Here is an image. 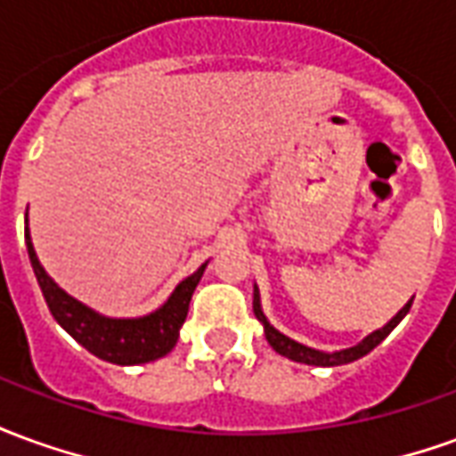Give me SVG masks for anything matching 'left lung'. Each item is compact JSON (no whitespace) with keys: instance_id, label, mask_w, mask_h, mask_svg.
I'll list each match as a JSON object with an SVG mask.
<instances>
[{"instance_id":"obj_1","label":"left lung","mask_w":456,"mask_h":456,"mask_svg":"<svg viewBox=\"0 0 456 456\" xmlns=\"http://www.w3.org/2000/svg\"><path fill=\"white\" fill-rule=\"evenodd\" d=\"M412 300H408L405 305L395 313V315L381 327V330H373L371 335H366L359 344H354V346H346V349H339V352H322V349H315V346H307V344H300L296 339H290L283 332H278L276 327L271 325L264 315V310H261V296H258V288L254 286V315L256 320L264 325V335H266L268 344L276 349L281 356H286L290 362L297 363H307V366H342V363H352L356 359H362L366 354L371 352L373 346H379V344L386 339V337L391 335L393 327L401 322L403 317L408 315V310H411Z\"/></svg>"}]
</instances>
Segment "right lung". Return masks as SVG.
I'll list each match as a JSON object with an SVG mask.
<instances>
[{"label":"right lung","mask_w":456,"mask_h":456,"mask_svg":"<svg viewBox=\"0 0 456 456\" xmlns=\"http://www.w3.org/2000/svg\"><path fill=\"white\" fill-rule=\"evenodd\" d=\"M26 248H28L36 281L44 290L45 303H48V310L55 317V322L63 327L75 342L83 344L87 352L100 356L104 362L119 363V366L156 362L175 346L180 327L188 317L190 297H192L200 278L208 268V261H205L192 276L180 281L168 300L149 315L107 317L80 303L77 297L68 296L63 288L45 273V268L41 266V261L36 256L28 229H26Z\"/></svg>","instance_id":"1"}]
</instances>
